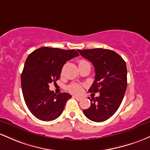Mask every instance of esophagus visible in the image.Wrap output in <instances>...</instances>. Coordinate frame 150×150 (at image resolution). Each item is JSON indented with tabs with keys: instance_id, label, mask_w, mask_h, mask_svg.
<instances>
[{
	"instance_id": "esophagus-1",
	"label": "esophagus",
	"mask_w": 150,
	"mask_h": 150,
	"mask_svg": "<svg viewBox=\"0 0 150 150\" xmlns=\"http://www.w3.org/2000/svg\"><path fill=\"white\" fill-rule=\"evenodd\" d=\"M73 98H75L76 100H78V101L79 100H81V97H79V96H73Z\"/></svg>"
}]
</instances>
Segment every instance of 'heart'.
Here are the masks:
<instances>
[{
  "mask_svg": "<svg viewBox=\"0 0 150 150\" xmlns=\"http://www.w3.org/2000/svg\"><path fill=\"white\" fill-rule=\"evenodd\" d=\"M79 66H81L83 64H89L88 62H86L84 59H80L78 62ZM68 90L71 93L78 94L81 92L82 86L79 83H72L68 86Z\"/></svg>",
  "mask_w": 150,
  "mask_h": 150,
  "instance_id": "b5f03b06",
  "label": "heart"
}]
</instances>
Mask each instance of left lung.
<instances>
[{"instance_id": "left-lung-1", "label": "left lung", "mask_w": 150, "mask_h": 150, "mask_svg": "<svg viewBox=\"0 0 150 150\" xmlns=\"http://www.w3.org/2000/svg\"><path fill=\"white\" fill-rule=\"evenodd\" d=\"M78 52L95 68V81L88 91L100 92L98 97L88 98L91 103L83 113L89 120L103 122L114 115L122 101L127 83L126 63L118 54L106 49Z\"/></svg>"}]
</instances>
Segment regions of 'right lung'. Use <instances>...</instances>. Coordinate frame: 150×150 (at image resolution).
Listing matches in <instances>:
<instances>
[{
	"instance_id": "add662e5",
	"label": "right lung",
	"mask_w": 150,
	"mask_h": 150,
	"mask_svg": "<svg viewBox=\"0 0 150 150\" xmlns=\"http://www.w3.org/2000/svg\"><path fill=\"white\" fill-rule=\"evenodd\" d=\"M78 56L74 50L43 47L28 57L21 74L22 90L28 109L39 120L51 121L62 113L71 96L67 93L57 95L50 90V83L60 78L67 61Z\"/></svg>"
}]
</instances>
